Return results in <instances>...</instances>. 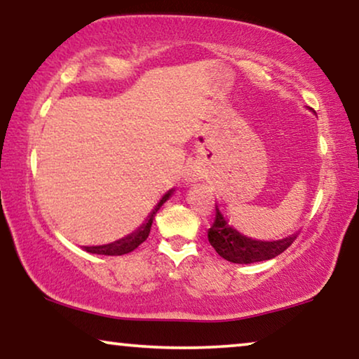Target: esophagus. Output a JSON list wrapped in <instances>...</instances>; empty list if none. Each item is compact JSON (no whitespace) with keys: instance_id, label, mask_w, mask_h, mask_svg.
<instances>
[{"instance_id":"1","label":"esophagus","mask_w":359,"mask_h":359,"mask_svg":"<svg viewBox=\"0 0 359 359\" xmlns=\"http://www.w3.org/2000/svg\"><path fill=\"white\" fill-rule=\"evenodd\" d=\"M201 177H203V170H201L200 165L196 164H191L187 168L185 174H184V180L187 184H196Z\"/></svg>"}]
</instances>
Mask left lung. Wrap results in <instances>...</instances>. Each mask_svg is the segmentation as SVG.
I'll return each instance as SVG.
<instances>
[{
	"instance_id": "obj_1",
	"label": "left lung",
	"mask_w": 359,
	"mask_h": 359,
	"mask_svg": "<svg viewBox=\"0 0 359 359\" xmlns=\"http://www.w3.org/2000/svg\"><path fill=\"white\" fill-rule=\"evenodd\" d=\"M297 234L299 232L278 241L252 239L231 226L228 216H224V211H221L219 205H216V218L213 226L208 229V241L224 260L247 265L275 259L294 242Z\"/></svg>"
}]
</instances>
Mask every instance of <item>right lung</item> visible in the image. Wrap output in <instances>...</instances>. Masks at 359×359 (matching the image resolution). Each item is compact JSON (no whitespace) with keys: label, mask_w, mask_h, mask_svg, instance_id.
Segmentation results:
<instances>
[{"label":"right lung","mask_w":359,"mask_h":359,"mask_svg":"<svg viewBox=\"0 0 359 359\" xmlns=\"http://www.w3.org/2000/svg\"><path fill=\"white\" fill-rule=\"evenodd\" d=\"M175 191V189H170L169 191H165L163 195V198L158 201V205L154 206V210L151 211L148 215V218L144 219V223L140 226L138 229H135L131 234L122 237V239L115 241V242H110V244H104V245H83V249L86 252H89V254H97V255H123V254H128V252H133L136 247L140 244H143L146 241V237L149 236V231H151V224H153V219L156 213H158L161 206H163L165 201H168L172 194Z\"/></svg>","instance_id":"right-lung-1"}]
</instances>
